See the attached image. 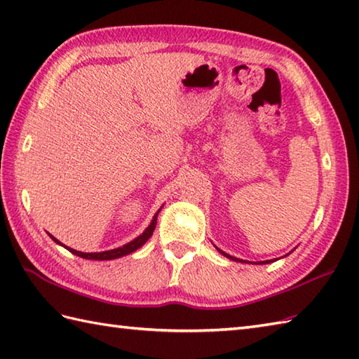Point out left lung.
Listing matches in <instances>:
<instances>
[{"label":"left lung","instance_id":"1","mask_svg":"<svg viewBox=\"0 0 359 359\" xmlns=\"http://www.w3.org/2000/svg\"><path fill=\"white\" fill-rule=\"evenodd\" d=\"M219 250V248H217ZM220 251V250H219ZM220 253H222L224 256H226L228 259H231V261H239V262H243V261H241V259H238V257H233V256H230V255H226V253H224V251H220ZM270 261H265V262H262V264H269Z\"/></svg>","mask_w":359,"mask_h":359}]
</instances>
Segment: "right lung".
Listing matches in <instances>:
<instances>
[{"instance_id":"obj_1","label":"right lung","mask_w":359,"mask_h":359,"mask_svg":"<svg viewBox=\"0 0 359 359\" xmlns=\"http://www.w3.org/2000/svg\"><path fill=\"white\" fill-rule=\"evenodd\" d=\"M158 211H160V210H158ZM158 211L156 212V216L152 217L149 226H148L147 230H144V231L139 236V238H135L134 241L128 242L126 245H123V247H118V248H114V250H108V251H100V253H83V251L72 250V248H69V247H65L63 243L60 242V241H57L55 238H53L52 234H49V236L52 238V241H55L57 243H60V245H63L65 248L69 250L71 253L77 255V256H80V257H85V259H94V261H111V259H117V257H121V256H126V255H129V253H133V251H135L137 248H140V247L143 245V243L147 242V241L151 238L152 233H154L156 224H157Z\"/></svg>"}]
</instances>
